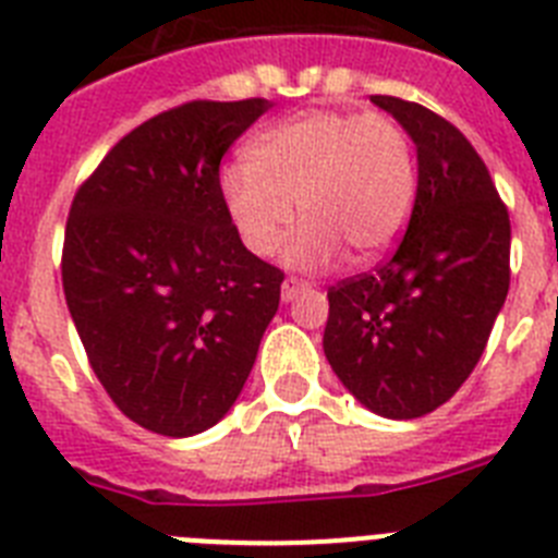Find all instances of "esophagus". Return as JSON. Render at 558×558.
<instances>
[{"mask_svg": "<svg viewBox=\"0 0 558 558\" xmlns=\"http://www.w3.org/2000/svg\"><path fill=\"white\" fill-rule=\"evenodd\" d=\"M304 290H311V282H304V279H296V276H288L282 282V302H293L304 293Z\"/></svg>", "mask_w": 558, "mask_h": 558, "instance_id": "obj_1", "label": "esophagus"}]
</instances>
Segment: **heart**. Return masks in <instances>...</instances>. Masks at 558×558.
I'll return each instance as SVG.
<instances>
[{"instance_id":"obj_1","label":"heart","mask_w":558,"mask_h":558,"mask_svg":"<svg viewBox=\"0 0 558 558\" xmlns=\"http://www.w3.org/2000/svg\"><path fill=\"white\" fill-rule=\"evenodd\" d=\"M247 163L220 174V197L242 245L259 259L288 245L293 268H325L341 247L375 259L398 242L417 197V160L401 123L380 112L316 109L251 141Z\"/></svg>"}]
</instances>
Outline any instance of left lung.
Masks as SVG:
<instances>
[{"instance_id": "left-lung-1", "label": "left lung", "mask_w": 558, "mask_h": 558, "mask_svg": "<svg viewBox=\"0 0 558 558\" xmlns=\"http://www.w3.org/2000/svg\"><path fill=\"white\" fill-rule=\"evenodd\" d=\"M417 146L407 233L373 274L327 290L325 355L375 415L412 421L463 387L511 284V220L483 157L415 101L369 95Z\"/></svg>"}]
</instances>
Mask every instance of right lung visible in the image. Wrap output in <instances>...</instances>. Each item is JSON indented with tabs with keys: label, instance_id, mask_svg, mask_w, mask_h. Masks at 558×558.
<instances>
[{
	"label": "right lung",
	"instance_id": "right-lung-1",
	"mask_svg": "<svg viewBox=\"0 0 558 558\" xmlns=\"http://www.w3.org/2000/svg\"><path fill=\"white\" fill-rule=\"evenodd\" d=\"M268 109H166L107 151L70 206V316L112 403L157 435L226 417L279 311L284 274L242 245L220 197L222 155Z\"/></svg>",
	"mask_w": 558,
	"mask_h": 558
}]
</instances>
